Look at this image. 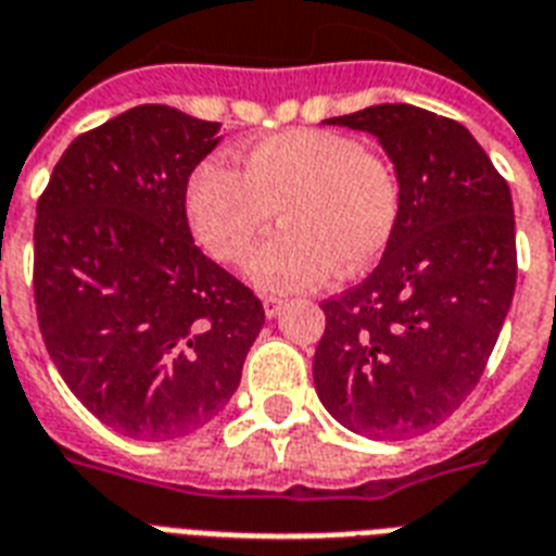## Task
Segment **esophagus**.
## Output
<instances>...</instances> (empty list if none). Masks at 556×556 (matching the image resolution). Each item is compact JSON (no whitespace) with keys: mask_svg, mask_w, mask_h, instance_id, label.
Segmentation results:
<instances>
[{"mask_svg":"<svg viewBox=\"0 0 556 556\" xmlns=\"http://www.w3.org/2000/svg\"><path fill=\"white\" fill-rule=\"evenodd\" d=\"M281 307H283V301H281V299H273V295H269V299H264V313H266V318H275V316H278V313H281Z\"/></svg>","mask_w":556,"mask_h":556,"instance_id":"esophagus-1","label":"esophagus"}]
</instances>
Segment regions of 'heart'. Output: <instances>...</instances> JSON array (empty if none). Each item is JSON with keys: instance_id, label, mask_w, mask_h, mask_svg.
I'll return each instance as SVG.
<instances>
[{"instance_id": "1", "label": "heart", "mask_w": 556, "mask_h": 556, "mask_svg": "<svg viewBox=\"0 0 556 556\" xmlns=\"http://www.w3.org/2000/svg\"><path fill=\"white\" fill-rule=\"evenodd\" d=\"M193 238L240 264L281 211L278 229L247 266L264 292L309 290L339 269L354 275L386 252L400 217V182L382 156L345 132L290 130L243 153V174L214 159L185 188Z\"/></svg>"}]
</instances>
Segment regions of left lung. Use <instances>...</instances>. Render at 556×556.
Masks as SVG:
<instances>
[{"label":"left lung","instance_id":"obj_1","mask_svg":"<svg viewBox=\"0 0 556 556\" xmlns=\"http://www.w3.org/2000/svg\"><path fill=\"white\" fill-rule=\"evenodd\" d=\"M325 124L380 141L400 217L377 269L321 304L318 400L365 438L429 432L476 389L514 301L510 188L464 124L412 103Z\"/></svg>","mask_w":556,"mask_h":556}]
</instances>
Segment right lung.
I'll use <instances>...</instances> for the list:
<instances>
[{
  "label": "right lung",
  "mask_w": 556,
  "mask_h": 556,
  "mask_svg": "<svg viewBox=\"0 0 556 556\" xmlns=\"http://www.w3.org/2000/svg\"><path fill=\"white\" fill-rule=\"evenodd\" d=\"M219 124L141 103L77 136L34 223V301L51 363L101 424L174 441L238 391L264 327L255 292L200 252L188 176Z\"/></svg>",
  "instance_id": "obj_1"
}]
</instances>
